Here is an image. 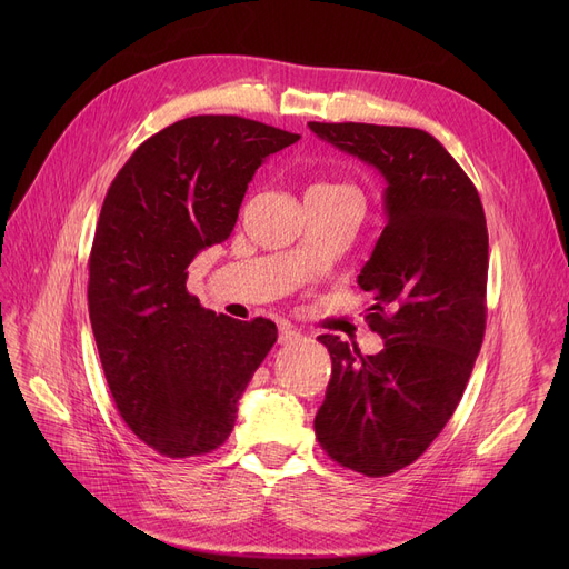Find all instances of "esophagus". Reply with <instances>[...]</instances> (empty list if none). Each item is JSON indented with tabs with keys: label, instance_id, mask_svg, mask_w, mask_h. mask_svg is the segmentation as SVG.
I'll return each mask as SVG.
<instances>
[{
	"label": "esophagus",
	"instance_id": "34e87169",
	"mask_svg": "<svg viewBox=\"0 0 569 569\" xmlns=\"http://www.w3.org/2000/svg\"><path fill=\"white\" fill-rule=\"evenodd\" d=\"M300 339H302V332H297L292 325H288V322L279 325V343L288 346V343H297Z\"/></svg>",
	"mask_w": 569,
	"mask_h": 569
}]
</instances>
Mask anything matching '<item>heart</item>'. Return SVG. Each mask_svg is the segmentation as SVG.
I'll use <instances>...</instances> for the list:
<instances>
[{
    "mask_svg": "<svg viewBox=\"0 0 569 569\" xmlns=\"http://www.w3.org/2000/svg\"><path fill=\"white\" fill-rule=\"evenodd\" d=\"M313 189H322V191H335V189H350L346 184H316Z\"/></svg>",
    "mask_w": 569,
    "mask_h": 569,
    "instance_id": "heart-1",
    "label": "heart"
}]
</instances>
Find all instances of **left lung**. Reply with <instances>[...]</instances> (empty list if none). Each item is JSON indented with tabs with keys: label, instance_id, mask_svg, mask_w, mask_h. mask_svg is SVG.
Instances as JSON below:
<instances>
[{
	"label": "left lung",
	"instance_id": "1",
	"mask_svg": "<svg viewBox=\"0 0 569 569\" xmlns=\"http://www.w3.org/2000/svg\"><path fill=\"white\" fill-rule=\"evenodd\" d=\"M309 129L385 177L387 226L357 283L378 355L322 335L332 378L313 420L327 457L367 477L420 459L457 410L487 327L489 232L470 177L427 131L357 122Z\"/></svg>",
	"mask_w": 569,
	"mask_h": 569
}]
</instances>
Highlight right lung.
<instances>
[{"mask_svg":"<svg viewBox=\"0 0 569 569\" xmlns=\"http://www.w3.org/2000/svg\"><path fill=\"white\" fill-rule=\"evenodd\" d=\"M300 140L237 114H196L147 138L112 179L89 253V320L114 406L154 452L217 450L277 341L267 318L207 311L189 264L230 237L258 166Z\"/></svg>","mask_w":569,"mask_h":569,"instance_id":"add662e5","label":"right lung"}]
</instances>
